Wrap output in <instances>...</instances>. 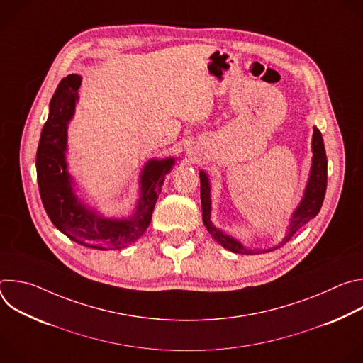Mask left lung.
<instances>
[{
	"label": "left lung",
	"mask_w": 363,
	"mask_h": 363,
	"mask_svg": "<svg viewBox=\"0 0 363 363\" xmlns=\"http://www.w3.org/2000/svg\"><path fill=\"white\" fill-rule=\"evenodd\" d=\"M199 179H201V203H202V220L203 224L208 230V233L213 235V238L221 244L224 248L237 252V254H247V255H252V254H260V252H269L272 250H250L245 248L244 245H241L237 240H234L233 237L224 234L223 231L217 230L211 221V198H210V182L208 178L203 172H199ZM326 185H328V158H326V150H325V143H323V138L322 133L318 128H315L313 132V164H312V172H310V178H308V184L306 186V192H304V198L300 202L297 211L294 213L293 218H291V224L289 227L287 235L283 240L281 245L286 244V241H289L291 238V235L304 224H307L310 220L315 218L320 208L322 203L325 199V194H326Z\"/></svg>",
	"instance_id": "left-lung-1"
}]
</instances>
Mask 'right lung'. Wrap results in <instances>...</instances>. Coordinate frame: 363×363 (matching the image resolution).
Here are the masks:
<instances>
[{"label": "right lung", "mask_w": 363, "mask_h": 363, "mask_svg": "<svg viewBox=\"0 0 363 363\" xmlns=\"http://www.w3.org/2000/svg\"><path fill=\"white\" fill-rule=\"evenodd\" d=\"M80 83L79 74H69L59 83L50 101L35 160L40 196L51 223L69 238L96 250H118L135 242L149 227L174 160L146 164L142 172V196L130 220H105L89 211L73 194L65 161L67 123L74 113Z\"/></svg>", "instance_id": "add662e5"}]
</instances>
